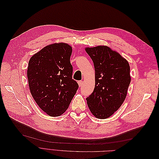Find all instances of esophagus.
<instances>
[{"label": "esophagus", "mask_w": 159, "mask_h": 159, "mask_svg": "<svg viewBox=\"0 0 159 159\" xmlns=\"http://www.w3.org/2000/svg\"><path fill=\"white\" fill-rule=\"evenodd\" d=\"M78 85H79V87H81V86H82V85H83V81H78Z\"/></svg>", "instance_id": "1"}]
</instances>
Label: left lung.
<instances>
[{
    "instance_id": "obj_1",
    "label": "left lung",
    "mask_w": 159,
    "mask_h": 159,
    "mask_svg": "<svg viewBox=\"0 0 159 159\" xmlns=\"http://www.w3.org/2000/svg\"><path fill=\"white\" fill-rule=\"evenodd\" d=\"M95 68V88L86 98L93 115L101 119L111 116L124 102L131 82L128 61L110 47H86Z\"/></svg>"
}]
</instances>
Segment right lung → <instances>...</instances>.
<instances>
[{
    "instance_id": "1",
    "label": "right lung",
    "mask_w": 159,
    "mask_h": 159,
    "mask_svg": "<svg viewBox=\"0 0 159 159\" xmlns=\"http://www.w3.org/2000/svg\"><path fill=\"white\" fill-rule=\"evenodd\" d=\"M72 47L67 43L49 44L34 54L27 69L31 95L39 107L51 117L63 114L78 89L72 79Z\"/></svg>"
}]
</instances>
